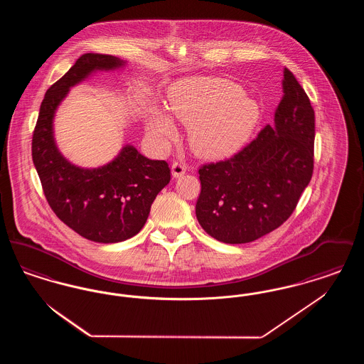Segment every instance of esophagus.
I'll use <instances>...</instances> for the list:
<instances>
[{"mask_svg":"<svg viewBox=\"0 0 364 364\" xmlns=\"http://www.w3.org/2000/svg\"><path fill=\"white\" fill-rule=\"evenodd\" d=\"M186 171H187L186 162H183V161H174L173 164H172V174H173V177L183 176V174L186 173Z\"/></svg>","mask_w":364,"mask_h":364,"instance_id":"esophagus-1","label":"esophagus"}]
</instances>
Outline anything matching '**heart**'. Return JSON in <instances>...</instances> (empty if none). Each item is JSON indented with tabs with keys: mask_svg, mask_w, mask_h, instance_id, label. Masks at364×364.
I'll use <instances>...</instances> for the list:
<instances>
[{
	"mask_svg": "<svg viewBox=\"0 0 364 364\" xmlns=\"http://www.w3.org/2000/svg\"><path fill=\"white\" fill-rule=\"evenodd\" d=\"M169 109L177 120L191 127L192 149L200 156H221L240 147L259 122L258 104L242 87L221 77L188 79L174 88ZM150 129L159 138H172L173 122L156 112Z\"/></svg>",
	"mask_w": 364,
	"mask_h": 364,
	"instance_id": "heart-1",
	"label": "heart"
}]
</instances>
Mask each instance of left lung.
Segmentation results:
<instances>
[{
  "label": "left lung",
  "instance_id": "1",
  "mask_svg": "<svg viewBox=\"0 0 364 364\" xmlns=\"http://www.w3.org/2000/svg\"><path fill=\"white\" fill-rule=\"evenodd\" d=\"M274 124L235 156L199 168L196 218L226 244L259 239L294 213L314 171L315 114L294 73L284 70Z\"/></svg>",
  "mask_w": 364,
  "mask_h": 364
}]
</instances>
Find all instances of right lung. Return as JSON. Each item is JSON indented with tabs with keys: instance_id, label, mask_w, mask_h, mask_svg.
Wrapping results in <instances>:
<instances>
[{
	"instance_id": "1",
	"label": "right lung",
	"mask_w": 364,
	"mask_h": 364,
	"mask_svg": "<svg viewBox=\"0 0 364 364\" xmlns=\"http://www.w3.org/2000/svg\"><path fill=\"white\" fill-rule=\"evenodd\" d=\"M124 61L107 54L86 53L45 94L33 134V161L42 190L54 214L91 242H119L144 226L158 192L171 181L166 161L141 156L134 146L107 165L82 169L57 150L53 117L70 88L97 70H116Z\"/></svg>"
}]
</instances>
